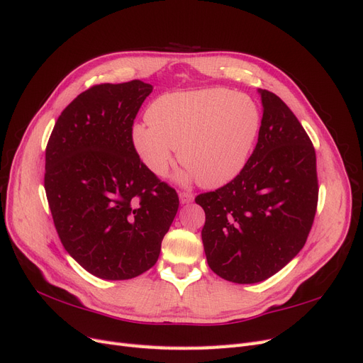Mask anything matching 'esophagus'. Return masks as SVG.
I'll return each mask as SVG.
<instances>
[{"label":"esophagus","instance_id":"esophagus-1","mask_svg":"<svg viewBox=\"0 0 363 363\" xmlns=\"http://www.w3.org/2000/svg\"><path fill=\"white\" fill-rule=\"evenodd\" d=\"M179 196H180L182 204H189L194 201V194H191V192H180Z\"/></svg>","mask_w":363,"mask_h":363}]
</instances>
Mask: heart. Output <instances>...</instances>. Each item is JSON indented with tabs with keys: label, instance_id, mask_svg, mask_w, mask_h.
Instances as JSON below:
<instances>
[{
	"label": "heart",
	"instance_id": "b5f03b06",
	"mask_svg": "<svg viewBox=\"0 0 363 363\" xmlns=\"http://www.w3.org/2000/svg\"><path fill=\"white\" fill-rule=\"evenodd\" d=\"M148 123L131 130L135 150L156 175L168 171L179 148L180 182L219 188L244 169L260 128V112L247 95L213 89L172 92L148 108Z\"/></svg>",
	"mask_w": 363,
	"mask_h": 363
}]
</instances>
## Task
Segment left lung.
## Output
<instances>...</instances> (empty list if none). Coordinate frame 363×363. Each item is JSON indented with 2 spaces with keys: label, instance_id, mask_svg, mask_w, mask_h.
Returning <instances> with one entry per match:
<instances>
[{
  "label": "left lung",
  "instance_id": "8db88e82",
  "mask_svg": "<svg viewBox=\"0 0 363 363\" xmlns=\"http://www.w3.org/2000/svg\"><path fill=\"white\" fill-rule=\"evenodd\" d=\"M257 145L236 179L200 194L201 239L208 267L224 280L269 279L298 255L318 203L316 156L300 121L280 98L259 89Z\"/></svg>",
  "mask_w": 363,
  "mask_h": 363
}]
</instances>
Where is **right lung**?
Here are the masks:
<instances>
[{
  "label": "right lung",
  "instance_id": "obj_1",
  "mask_svg": "<svg viewBox=\"0 0 363 363\" xmlns=\"http://www.w3.org/2000/svg\"><path fill=\"white\" fill-rule=\"evenodd\" d=\"M152 86L96 84L59 116L45 151V192L69 256L92 276L128 280L159 259L179 195L140 162L133 121Z\"/></svg>",
  "mask_w": 363,
  "mask_h": 363
}]
</instances>
